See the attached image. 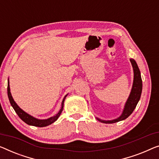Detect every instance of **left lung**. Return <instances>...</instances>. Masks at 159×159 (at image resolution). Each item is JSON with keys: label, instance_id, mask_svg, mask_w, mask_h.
<instances>
[{"label": "left lung", "instance_id": "8db88e82", "mask_svg": "<svg viewBox=\"0 0 159 159\" xmlns=\"http://www.w3.org/2000/svg\"><path fill=\"white\" fill-rule=\"evenodd\" d=\"M130 61H131L133 69H134V82H133L131 93H130L129 98H128L126 103L125 104L122 114L118 118H116V119L111 120H104L96 118L97 120H99V121L104 123V124H113V123H116L125 119L133 113L135 108L136 107L137 103L140 100L142 92V79L141 76V72L134 59L131 58Z\"/></svg>", "mask_w": 159, "mask_h": 159}]
</instances>
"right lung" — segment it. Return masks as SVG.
<instances>
[{
	"instance_id": "obj_1",
	"label": "right lung",
	"mask_w": 159,
	"mask_h": 159,
	"mask_svg": "<svg viewBox=\"0 0 159 159\" xmlns=\"http://www.w3.org/2000/svg\"><path fill=\"white\" fill-rule=\"evenodd\" d=\"M67 96H68V94L66 95L64 98H63V101H62V103H61V109L56 115H55L53 117L47 118V119H43V120L38 119V118L33 117L32 116H30L28 114V113H25V111L21 109V108L17 105V103L14 101L13 97H12L11 93L10 85H9V79L8 81V96L9 101H10V103L11 104L12 107L13 108V109L15 110L16 113H17L19 118H20L21 120H23L25 124L30 125H34V126L44 127V126H47V125H51V124H53V122H55L56 120L58 119V117L60 116L61 113V112H62L63 108V104H64V101L66 99V97Z\"/></svg>"
}]
</instances>
